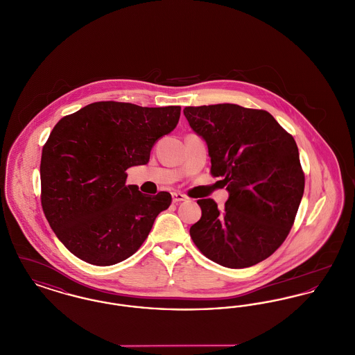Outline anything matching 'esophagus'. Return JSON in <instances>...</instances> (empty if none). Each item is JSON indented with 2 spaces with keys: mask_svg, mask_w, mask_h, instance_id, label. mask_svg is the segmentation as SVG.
<instances>
[{
  "mask_svg": "<svg viewBox=\"0 0 355 355\" xmlns=\"http://www.w3.org/2000/svg\"><path fill=\"white\" fill-rule=\"evenodd\" d=\"M171 197H173V202L174 203L182 202V201L187 200L186 196H184L182 193H178V191L171 193Z\"/></svg>",
  "mask_w": 355,
  "mask_h": 355,
  "instance_id": "1",
  "label": "esophagus"
}]
</instances>
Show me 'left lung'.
I'll use <instances>...</instances> for the list:
<instances>
[{"mask_svg":"<svg viewBox=\"0 0 355 355\" xmlns=\"http://www.w3.org/2000/svg\"><path fill=\"white\" fill-rule=\"evenodd\" d=\"M184 114L229 191L222 210L211 198L197 201L202 216L190 236L220 266L257 265L284 243L304 196L297 144L265 110L218 103L187 106Z\"/></svg>","mask_w":355,"mask_h":355,"instance_id":"8db88e82","label":"left lung"}]
</instances>
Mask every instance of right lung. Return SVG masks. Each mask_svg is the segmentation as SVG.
<instances>
[{
    "label": "right lung",
    "instance_id": "obj_1",
    "mask_svg": "<svg viewBox=\"0 0 355 355\" xmlns=\"http://www.w3.org/2000/svg\"><path fill=\"white\" fill-rule=\"evenodd\" d=\"M180 114L181 106L101 101L57 122L42 149L41 205L70 253L110 266L139 249L171 196L126 185V169L149 162L154 144L174 130Z\"/></svg>",
    "mask_w": 355,
    "mask_h": 355
}]
</instances>
